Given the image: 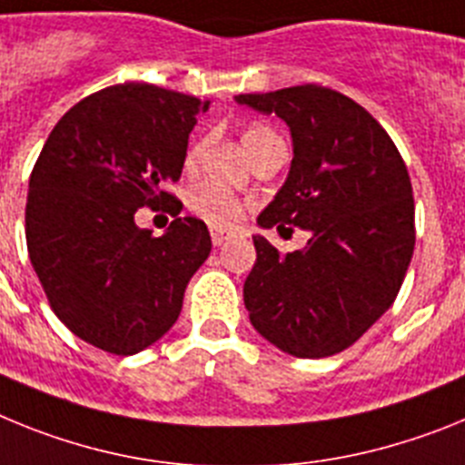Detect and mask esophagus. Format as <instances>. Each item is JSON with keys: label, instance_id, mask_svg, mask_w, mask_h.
<instances>
[{"label": "esophagus", "instance_id": "34e87169", "mask_svg": "<svg viewBox=\"0 0 465 465\" xmlns=\"http://www.w3.org/2000/svg\"><path fill=\"white\" fill-rule=\"evenodd\" d=\"M233 236H236V233L227 232V229H222V227L210 229V238H213V245H217V248L227 243V241H232Z\"/></svg>", "mask_w": 465, "mask_h": 465}]
</instances>
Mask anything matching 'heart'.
I'll return each mask as SVG.
<instances>
[{
	"label": "heart",
	"instance_id": "heart-1",
	"mask_svg": "<svg viewBox=\"0 0 465 465\" xmlns=\"http://www.w3.org/2000/svg\"><path fill=\"white\" fill-rule=\"evenodd\" d=\"M278 140H281V137H278L272 128L262 126V124H252V126H248L243 133H241V143H243L250 159H255L262 149L278 143ZM201 149H203V144L201 143L189 147L187 152L189 168L199 163ZM187 208L192 210L196 217H201L203 222L213 224V227H233V224L243 220L245 215V201L238 199L236 193L227 192L224 187L213 183H203L199 184V187H193L187 196Z\"/></svg>",
	"mask_w": 465,
	"mask_h": 465
}]
</instances>
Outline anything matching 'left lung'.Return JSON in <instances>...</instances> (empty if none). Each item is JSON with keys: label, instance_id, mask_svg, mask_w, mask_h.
I'll return each instance as SVG.
<instances>
[{"label": "left lung", "instance_id": "8db88e82", "mask_svg": "<svg viewBox=\"0 0 465 465\" xmlns=\"http://www.w3.org/2000/svg\"><path fill=\"white\" fill-rule=\"evenodd\" d=\"M236 103L281 116L292 135L288 180L257 224L311 232L288 255L252 236L250 322L285 353L328 358L355 344L401 292L417 241L410 173L381 124L344 93L302 84Z\"/></svg>", "mask_w": 465, "mask_h": 465}]
</instances>
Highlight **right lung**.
<instances>
[{
  "label": "right lung",
  "instance_id": "obj_1",
  "mask_svg": "<svg viewBox=\"0 0 465 465\" xmlns=\"http://www.w3.org/2000/svg\"><path fill=\"white\" fill-rule=\"evenodd\" d=\"M193 95L154 84H116L76 103L32 168L25 238L55 316L114 355L147 349L175 325L184 288L210 255V233L165 192L177 183L196 116ZM176 220L156 239L137 207Z\"/></svg>",
  "mask_w": 465,
  "mask_h": 465
}]
</instances>
